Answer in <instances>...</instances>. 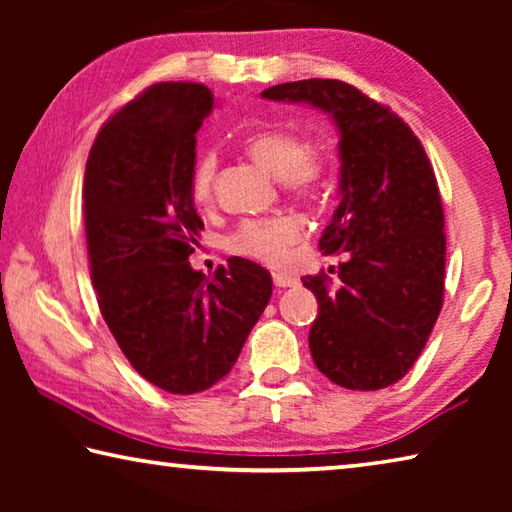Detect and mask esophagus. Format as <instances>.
<instances>
[{
	"label": "esophagus",
	"instance_id": "1",
	"mask_svg": "<svg viewBox=\"0 0 512 512\" xmlns=\"http://www.w3.org/2000/svg\"><path fill=\"white\" fill-rule=\"evenodd\" d=\"M273 282H275V287L287 289V287H296L298 277L287 275V273H273Z\"/></svg>",
	"mask_w": 512,
	"mask_h": 512
}]
</instances>
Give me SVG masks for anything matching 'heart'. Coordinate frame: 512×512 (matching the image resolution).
Wrapping results in <instances>:
<instances>
[{
    "mask_svg": "<svg viewBox=\"0 0 512 512\" xmlns=\"http://www.w3.org/2000/svg\"><path fill=\"white\" fill-rule=\"evenodd\" d=\"M246 153L266 171L277 176V183L291 196H311L325 185L329 162L318 146L302 144L300 137L284 128L257 131L244 142ZM219 160L216 153H203L192 173V196L198 205L212 201ZM300 237V225L291 216H266V219L241 221L225 239L230 253L280 264L287 248Z\"/></svg>",
    "mask_w": 512,
    "mask_h": 512,
    "instance_id": "b5f03b06",
    "label": "heart"
}]
</instances>
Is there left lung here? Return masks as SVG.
<instances>
[{"instance_id":"left-lung-1","label":"left lung","mask_w":512,"mask_h":512,"mask_svg":"<svg viewBox=\"0 0 512 512\" xmlns=\"http://www.w3.org/2000/svg\"><path fill=\"white\" fill-rule=\"evenodd\" d=\"M262 97L311 103L341 135V203L318 248L345 262L336 280L302 277L318 300L311 357L350 391L391 386L420 357L443 309L447 239L436 173L409 124L350 83L293 81Z\"/></svg>"}]
</instances>
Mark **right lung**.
Segmentation results:
<instances>
[{
    "instance_id": "obj_1",
    "label": "right lung",
    "mask_w": 512,
    "mask_h": 512,
    "mask_svg": "<svg viewBox=\"0 0 512 512\" xmlns=\"http://www.w3.org/2000/svg\"><path fill=\"white\" fill-rule=\"evenodd\" d=\"M203 83H155L94 140L83 180L90 275L124 357L153 386L192 395L235 366L273 293L271 273L230 257L214 277L187 262L203 230L192 196Z\"/></svg>"
}]
</instances>
